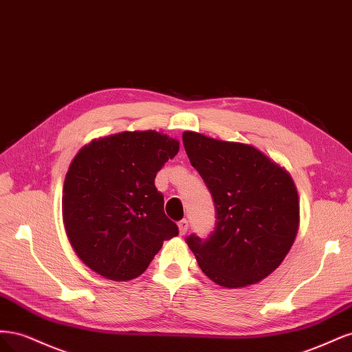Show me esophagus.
Instances as JSON below:
<instances>
[{
    "mask_svg": "<svg viewBox=\"0 0 352 352\" xmlns=\"http://www.w3.org/2000/svg\"><path fill=\"white\" fill-rule=\"evenodd\" d=\"M177 226H179V232H180V235H185V233L188 232L189 223H188V220H186V219H182V220H180V221L177 223Z\"/></svg>",
    "mask_w": 352,
    "mask_h": 352,
    "instance_id": "obj_1",
    "label": "esophagus"
}]
</instances>
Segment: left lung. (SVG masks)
I'll return each mask as SVG.
<instances>
[{
    "instance_id": "8db88e82",
    "label": "left lung",
    "mask_w": 352,
    "mask_h": 352,
    "mask_svg": "<svg viewBox=\"0 0 352 352\" xmlns=\"http://www.w3.org/2000/svg\"><path fill=\"white\" fill-rule=\"evenodd\" d=\"M189 162L214 201L216 228L186 238L201 270L225 287L263 280L295 241L300 202L291 175L257 148L186 131Z\"/></svg>"
}]
</instances>
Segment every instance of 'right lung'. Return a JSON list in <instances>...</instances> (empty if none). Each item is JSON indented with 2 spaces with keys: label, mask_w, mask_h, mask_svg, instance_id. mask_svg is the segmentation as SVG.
I'll list each match as a JSON object with an SVG mask.
<instances>
[{
  "label": "right lung",
  "mask_w": 352,
  "mask_h": 352,
  "mask_svg": "<svg viewBox=\"0 0 352 352\" xmlns=\"http://www.w3.org/2000/svg\"><path fill=\"white\" fill-rule=\"evenodd\" d=\"M179 151L155 131L94 140L73 158L63 186V221L78 257L116 282L142 274L163 242L179 235L154 179Z\"/></svg>",
  "instance_id": "right-lung-1"
}]
</instances>
